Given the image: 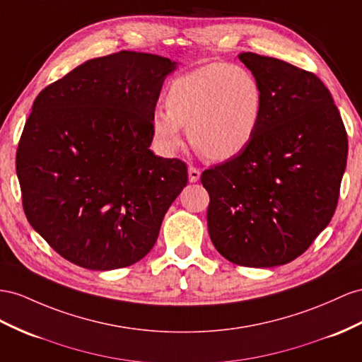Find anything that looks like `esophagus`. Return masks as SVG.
Listing matches in <instances>:
<instances>
[{
    "label": "esophagus",
    "mask_w": 362,
    "mask_h": 362,
    "mask_svg": "<svg viewBox=\"0 0 362 362\" xmlns=\"http://www.w3.org/2000/svg\"><path fill=\"white\" fill-rule=\"evenodd\" d=\"M188 177H189V182H199V179H200L199 168H196V166H189V168H188Z\"/></svg>",
    "instance_id": "esophagus-1"
}]
</instances>
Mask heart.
Returning <instances> with one entry per match:
<instances>
[{
	"label": "heart",
	"instance_id": "1",
	"mask_svg": "<svg viewBox=\"0 0 362 362\" xmlns=\"http://www.w3.org/2000/svg\"><path fill=\"white\" fill-rule=\"evenodd\" d=\"M165 108L151 116L153 132L166 151L189 142L209 160H228L246 150L262 125V84L246 69L212 62L175 78L165 93Z\"/></svg>",
	"mask_w": 362,
	"mask_h": 362
}]
</instances>
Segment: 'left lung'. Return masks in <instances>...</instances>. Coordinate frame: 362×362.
<instances>
[{
	"instance_id": "left-lung-1",
	"label": "left lung",
	"mask_w": 362,
	"mask_h": 362,
	"mask_svg": "<svg viewBox=\"0 0 362 362\" xmlns=\"http://www.w3.org/2000/svg\"><path fill=\"white\" fill-rule=\"evenodd\" d=\"M262 84V125L246 150L202 174L208 230L226 260L246 267L291 263L335 214L347 133L327 87L276 58L240 53Z\"/></svg>"
}]
</instances>
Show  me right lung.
Listing matches in <instances>:
<instances>
[{
	"instance_id": "right-lung-1",
	"label": "right lung",
	"mask_w": 362,
	"mask_h": 362,
	"mask_svg": "<svg viewBox=\"0 0 362 362\" xmlns=\"http://www.w3.org/2000/svg\"><path fill=\"white\" fill-rule=\"evenodd\" d=\"M177 62L122 50L36 96L16 150L32 228L73 264L111 271L151 251L187 163L156 156L151 116Z\"/></svg>"
}]
</instances>
